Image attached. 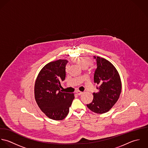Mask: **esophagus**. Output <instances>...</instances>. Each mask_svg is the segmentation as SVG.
<instances>
[{
    "instance_id": "1",
    "label": "esophagus",
    "mask_w": 148,
    "mask_h": 148,
    "mask_svg": "<svg viewBox=\"0 0 148 148\" xmlns=\"http://www.w3.org/2000/svg\"><path fill=\"white\" fill-rule=\"evenodd\" d=\"M76 92H77V94L78 95H82V94H83V92L80 91H79V90H77V91H76Z\"/></svg>"
}]
</instances>
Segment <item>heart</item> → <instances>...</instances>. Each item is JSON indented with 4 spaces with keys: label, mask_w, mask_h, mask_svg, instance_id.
I'll use <instances>...</instances> for the list:
<instances>
[{
    "label": "heart",
    "mask_w": 148,
    "mask_h": 148,
    "mask_svg": "<svg viewBox=\"0 0 148 148\" xmlns=\"http://www.w3.org/2000/svg\"><path fill=\"white\" fill-rule=\"evenodd\" d=\"M73 61L78 63L82 68L88 67L91 63V59L87 56H81V57L74 58Z\"/></svg>",
    "instance_id": "1"
}]
</instances>
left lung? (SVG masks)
Wrapping results in <instances>:
<instances>
[{"mask_svg": "<svg viewBox=\"0 0 148 148\" xmlns=\"http://www.w3.org/2000/svg\"><path fill=\"white\" fill-rule=\"evenodd\" d=\"M97 68L94 82L97 92H93V100L87 106L92 112L102 114L108 112L117 102L121 92V82L115 67L106 59L94 57Z\"/></svg>", "mask_w": 148, "mask_h": 148, "instance_id": "1", "label": "left lung"}]
</instances>
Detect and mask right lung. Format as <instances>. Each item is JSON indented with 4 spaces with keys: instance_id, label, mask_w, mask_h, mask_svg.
<instances>
[{
    "instance_id": "1",
    "label": "right lung",
    "mask_w": 148,
    "mask_h": 148,
    "mask_svg": "<svg viewBox=\"0 0 148 148\" xmlns=\"http://www.w3.org/2000/svg\"><path fill=\"white\" fill-rule=\"evenodd\" d=\"M68 61L59 59L45 65L39 72L35 84L36 102L40 110L54 120H62L69 113L74 99V94L62 92L60 83L66 77Z\"/></svg>"
}]
</instances>
